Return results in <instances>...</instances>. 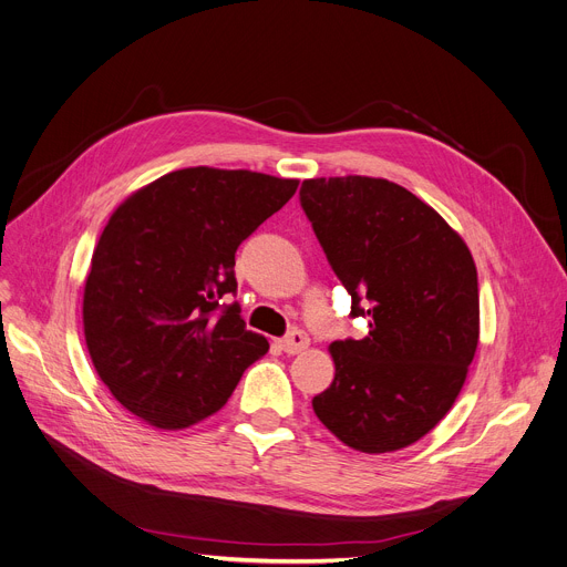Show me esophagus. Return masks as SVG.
Returning <instances> with one entry per match:
<instances>
[{
    "label": "esophagus",
    "instance_id": "esophagus-1",
    "mask_svg": "<svg viewBox=\"0 0 567 567\" xmlns=\"http://www.w3.org/2000/svg\"><path fill=\"white\" fill-rule=\"evenodd\" d=\"M279 348L286 352V354H299L302 350L309 348V337L305 334V331H290V334L286 339L279 341Z\"/></svg>",
    "mask_w": 567,
    "mask_h": 567
}]
</instances>
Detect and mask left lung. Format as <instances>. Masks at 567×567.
<instances>
[{"label": "left lung", "mask_w": 567, "mask_h": 567, "mask_svg": "<svg viewBox=\"0 0 567 567\" xmlns=\"http://www.w3.org/2000/svg\"><path fill=\"white\" fill-rule=\"evenodd\" d=\"M299 202L369 334L329 346L313 412L346 446L401 451L453 408L478 348V275L444 217L384 178H309Z\"/></svg>", "instance_id": "obj_1"}]
</instances>
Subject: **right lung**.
I'll list each match as a JSON object with an SVG mask.
<instances>
[{
	"label": "right lung",
	"mask_w": 567,
	"mask_h": 567,
	"mask_svg": "<svg viewBox=\"0 0 567 567\" xmlns=\"http://www.w3.org/2000/svg\"><path fill=\"white\" fill-rule=\"evenodd\" d=\"M299 181L189 166L132 192L100 236L84 284V339L97 378L144 423L183 430L219 412L270 350L249 331L236 251Z\"/></svg>",
	"instance_id": "obj_1"
}]
</instances>
